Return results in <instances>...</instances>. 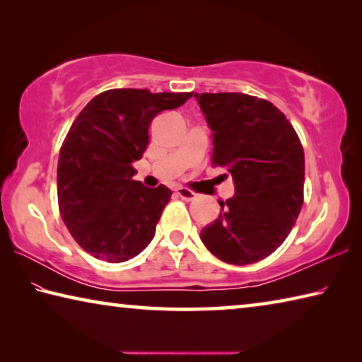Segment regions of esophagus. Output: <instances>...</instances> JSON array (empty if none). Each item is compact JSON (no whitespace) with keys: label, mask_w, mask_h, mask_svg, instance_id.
Listing matches in <instances>:
<instances>
[{"label":"esophagus","mask_w":362,"mask_h":362,"mask_svg":"<svg viewBox=\"0 0 362 362\" xmlns=\"http://www.w3.org/2000/svg\"><path fill=\"white\" fill-rule=\"evenodd\" d=\"M175 194L180 196V198L185 199V201H193L196 198V193L192 192V189L185 188V187H177L175 188Z\"/></svg>","instance_id":"esophagus-1"}]
</instances>
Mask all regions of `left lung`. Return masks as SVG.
Instances as JSON below:
<instances>
[{
  "instance_id": "obj_1",
  "label": "left lung",
  "mask_w": 362,
  "mask_h": 362,
  "mask_svg": "<svg viewBox=\"0 0 362 362\" xmlns=\"http://www.w3.org/2000/svg\"><path fill=\"white\" fill-rule=\"evenodd\" d=\"M194 99L214 132L212 164L235 182V196L220 201L218 218L201 230V241L222 262L257 263L286 241L302 209V142L286 115L265 99L241 93Z\"/></svg>"
}]
</instances>
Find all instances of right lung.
I'll use <instances>...</instances> for the list:
<instances>
[{
  "mask_svg": "<svg viewBox=\"0 0 362 362\" xmlns=\"http://www.w3.org/2000/svg\"><path fill=\"white\" fill-rule=\"evenodd\" d=\"M192 95L110 89L73 121L59 155V211L73 240L95 259L126 262L151 243L173 192L134 180L132 163L148 146L153 118Z\"/></svg>",
  "mask_w": 362,
  "mask_h": 362,
  "instance_id": "right-lung-1",
  "label": "right lung"
}]
</instances>
